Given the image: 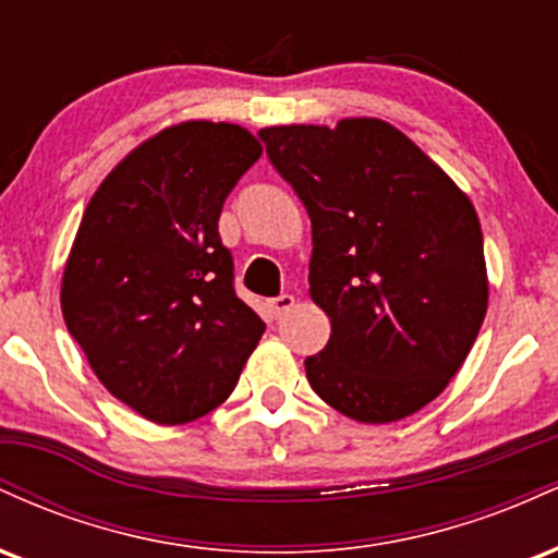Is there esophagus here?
Segmentation results:
<instances>
[{
	"mask_svg": "<svg viewBox=\"0 0 558 558\" xmlns=\"http://www.w3.org/2000/svg\"><path fill=\"white\" fill-rule=\"evenodd\" d=\"M293 306H296V296H291V293H280L278 299L267 301V310H270L272 317H283Z\"/></svg>",
	"mask_w": 558,
	"mask_h": 558,
	"instance_id": "34e87169",
	"label": "esophagus"
}]
</instances>
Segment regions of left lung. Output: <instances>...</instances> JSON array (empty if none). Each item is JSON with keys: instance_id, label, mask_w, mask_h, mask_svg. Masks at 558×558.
<instances>
[{"instance_id": "1", "label": "left lung", "mask_w": 558, "mask_h": 558, "mask_svg": "<svg viewBox=\"0 0 558 558\" xmlns=\"http://www.w3.org/2000/svg\"><path fill=\"white\" fill-rule=\"evenodd\" d=\"M259 136L312 220L310 296L332 330L304 362L306 380L367 425L420 412L459 373L488 310L470 196L386 120Z\"/></svg>"}]
</instances>
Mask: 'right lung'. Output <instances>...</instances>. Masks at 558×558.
Returning <instances> with one entry per match:
<instances>
[{
    "instance_id": "add662e5",
    "label": "right lung",
    "mask_w": 558,
    "mask_h": 558,
    "mask_svg": "<svg viewBox=\"0 0 558 558\" xmlns=\"http://www.w3.org/2000/svg\"><path fill=\"white\" fill-rule=\"evenodd\" d=\"M259 157L235 123L168 125L114 165L81 217L62 317L101 386L157 425L220 407L265 332L235 296L217 233L222 202Z\"/></svg>"
}]
</instances>
